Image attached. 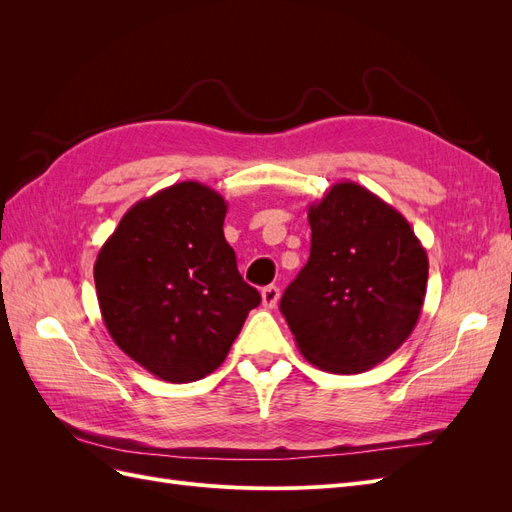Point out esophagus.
Masks as SVG:
<instances>
[{"instance_id": "1", "label": "esophagus", "mask_w": 512, "mask_h": 512, "mask_svg": "<svg viewBox=\"0 0 512 512\" xmlns=\"http://www.w3.org/2000/svg\"><path fill=\"white\" fill-rule=\"evenodd\" d=\"M260 297H262V305H265L267 309H273L277 305V301H280V288L273 286V284L267 286V288H262Z\"/></svg>"}]
</instances>
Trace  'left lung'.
Here are the masks:
<instances>
[{"instance_id": "obj_1", "label": "left lung", "mask_w": 512, "mask_h": 512, "mask_svg": "<svg viewBox=\"0 0 512 512\" xmlns=\"http://www.w3.org/2000/svg\"><path fill=\"white\" fill-rule=\"evenodd\" d=\"M312 250L280 301L305 359L331 374L376 367L421 316L429 260L408 220L354 181L309 205Z\"/></svg>"}]
</instances>
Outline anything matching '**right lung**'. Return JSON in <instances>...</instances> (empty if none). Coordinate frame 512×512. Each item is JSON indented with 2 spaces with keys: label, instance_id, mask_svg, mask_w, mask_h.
Wrapping results in <instances>:
<instances>
[{
  "label": "right lung",
  "instance_id": "obj_1",
  "mask_svg": "<svg viewBox=\"0 0 512 512\" xmlns=\"http://www.w3.org/2000/svg\"><path fill=\"white\" fill-rule=\"evenodd\" d=\"M226 209L207 185L175 183L130 207L96 258L108 335L160 380L209 376L260 305L224 239Z\"/></svg>",
  "mask_w": 512,
  "mask_h": 512
}]
</instances>
